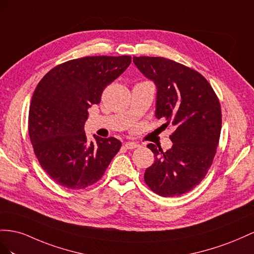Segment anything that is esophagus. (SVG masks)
<instances>
[{"mask_svg":"<svg viewBox=\"0 0 254 254\" xmlns=\"http://www.w3.org/2000/svg\"><path fill=\"white\" fill-rule=\"evenodd\" d=\"M125 147H126L127 150H133V149L138 148L139 144L136 143V142H126V143H125Z\"/></svg>","mask_w":254,"mask_h":254,"instance_id":"obj_1","label":"esophagus"}]
</instances>
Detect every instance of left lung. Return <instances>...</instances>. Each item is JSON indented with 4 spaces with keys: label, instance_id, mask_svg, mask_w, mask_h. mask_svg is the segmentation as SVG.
<instances>
[{
    "label": "left lung",
    "instance_id": "1",
    "mask_svg": "<svg viewBox=\"0 0 254 254\" xmlns=\"http://www.w3.org/2000/svg\"><path fill=\"white\" fill-rule=\"evenodd\" d=\"M141 73L156 86L155 117L172 123V147L149 143L154 163L146 169L144 182L162 197L191 190L213 163L221 131L219 100L199 72L164 57H133Z\"/></svg>",
    "mask_w": 254,
    "mask_h": 254
}]
</instances>
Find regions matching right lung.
<instances>
[{
  "label": "right lung",
  "mask_w": 254,
  "mask_h": 254,
  "mask_svg": "<svg viewBox=\"0 0 254 254\" xmlns=\"http://www.w3.org/2000/svg\"><path fill=\"white\" fill-rule=\"evenodd\" d=\"M131 56H87L59 64L36 87L28 134L42 169L69 190L99 181L121 148L115 137L88 141V108L99 104L107 85L126 71Z\"/></svg>",
  "instance_id": "right-lung-1"
}]
</instances>
